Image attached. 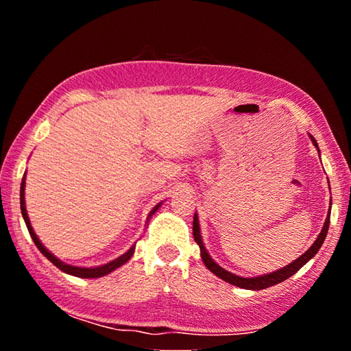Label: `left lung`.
<instances>
[{
    "label": "left lung",
    "mask_w": 351,
    "mask_h": 351,
    "mask_svg": "<svg viewBox=\"0 0 351 351\" xmlns=\"http://www.w3.org/2000/svg\"><path fill=\"white\" fill-rule=\"evenodd\" d=\"M310 138H311V141H313V144L317 147L316 139H314L311 134H310ZM317 150H319V148H317ZM328 226H330V213H328V217H326V219H325V224H324L322 230H320L317 240L313 243V246H311L310 249H308V251H306L304 255H300L299 258L294 260L293 263L287 265V266H285V268H282V269H278V271H276V272H271V274L260 276V277H252V278H245V277L235 276V274H232V272L223 269L221 266H218V265L215 263V261H213V260L210 258V255L207 254L206 247H204V245H203V240H201V235H199V224H198V217H197V215L193 217V237H195V241L198 243V246H199V249H201V258H203L204 265L207 266V269H210L217 277L223 278L224 282L235 285V287L245 288V289H255V291H258V289H265V288L274 287V285L280 283V282H283V280H287L288 277L295 274V272L299 271V269L302 268V266H304V265L306 263L308 260L313 258L314 255L317 254L320 246H322V243H324L325 237H326V232H328Z\"/></svg>",
    "instance_id": "obj_1"
}]
</instances>
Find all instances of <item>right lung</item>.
I'll return each instance as SVG.
<instances>
[{"mask_svg":"<svg viewBox=\"0 0 351 351\" xmlns=\"http://www.w3.org/2000/svg\"><path fill=\"white\" fill-rule=\"evenodd\" d=\"M25 186H26V182H25V178H23L21 189H20V206H21V213H23V218H25V223H26V226H27L29 234H31L32 240H34V243H35V246H37V247L40 249V252L43 254L45 257L51 261V263H54L58 269H62L63 272H66V274L75 276V277L96 278V277H102V276L110 274L111 271L117 269L119 266H122L123 263H127V261H128L130 258H132V255H133V252H134V246L130 247L128 251H127L125 254H123V255H121V257H119V258H114L112 261H110V263H106V265H104V266H99V268H79V266H71V265L63 263V261H60L57 257H54V255H52L43 245H41V241L38 240V237L35 235V232H34V229H32V226H31V221H29L27 212H26ZM159 206H161V204H158L156 207H154V209L150 212V215H148V218H150V217L153 215V213L159 209Z\"/></svg>","mask_w":351,"mask_h":351,"instance_id":"1","label":"right lung"}]
</instances>
